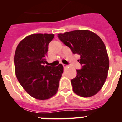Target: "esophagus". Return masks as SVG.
<instances>
[{
  "label": "esophagus",
  "mask_w": 122,
  "mask_h": 122,
  "mask_svg": "<svg viewBox=\"0 0 122 122\" xmlns=\"http://www.w3.org/2000/svg\"><path fill=\"white\" fill-rule=\"evenodd\" d=\"M62 66H63V67L64 68H67V67H68V66H67V65H66V64H63L62 65Z\"/></svg>",
  "instance_id": "obj_1"
}]
</instances>
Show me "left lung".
<instances>
[{"instance_id": "left-lung-1", "label": "left lung", "mask_w": 122, "mask_h": 122, "mask_svg": "<svg viewBox=\"0 0 122 122\" xmlns=\"http://www.w3.org/2000/svg\"><path fill=\"white\" fill-rule=\"evenodd\" d=\"M60 41L80 56L81 65L77 76L71 80L73 92L83 97L98 93L104 84L109 68L106 48L100 38L93 32L76 30L58 34Z\"/></svg>"}]
</instances>
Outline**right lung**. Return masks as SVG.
Segmentation results:
<instances>
[{
  "instance_id": "1",
  "label": "right lung",
  "mask_w": 122,
  "mask_h": 122,
  "mask_svg": "<svg viewBox=\"0 0 122 122\" xmlns=\"http://www.w3.org/2000/svg\"><path fill=\"white\" fill-rule=\"evenodd\" d=\"M54 34H32L18 44L14 56L16 76L30 96L38 100L51 98L57 92L63 66H45L49 43Z\"/></svg>"
}]
</instances>
